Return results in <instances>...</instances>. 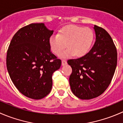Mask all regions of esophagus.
Listing matches in <instances>:
<instances>
[{
    "label": "esophagus",
    "instance_id": "34e87169",
    "mask_svg": "<svg viewBox=\"0 0 123 123\" xmlns=\"http://www.w3.org/2000/svg\"><path fill=\"white\" fill-rule=\"evenodd\" d=\"M67 64V62L65 60H62V65H65Z\"/></svg>",
    "mask_w": 123,
    "mask_h": 123
}]
</instances>
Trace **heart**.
Returning <instances> with one entry per match:
<instances>
[{"label":"heart","instance_id":"heart-1","mask_svg":"<svg viewBox=\"0 0 123 123\" xmlns=\"http://www.w3.org/2000/svg\"><path fill=\"white\" fill-rule=\"evenodd\" d=\"M93 40L94 33L90 28L69 25L61 30L58 34L52 36L49 45L56 55L61 54L67 46L68 49L61 55L62 58H69L74 55L81 57L89 52Z\"/></svg>","mask_w":123,"mask_h":123}]
</instances>
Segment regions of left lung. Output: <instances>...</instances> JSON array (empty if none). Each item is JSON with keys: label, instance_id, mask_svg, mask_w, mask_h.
<instances>
[{"label": "left lung", "instance_id": "obj_1", "mask_svg": "<svg viewBox=\"0 0 123 123\" xmlns=\"http://www.w3.org/2000/svg\"><path fill=\"white\" fill-rule=\"evenodd\" d=\"M96 41L85 56L69 59L72 73L69 81L72 92L81 99L100 96L111 83L117 64V49L112 38L104 28L94 25Z\"/></svg>", "mask_w": 123, "mask_h": 123}]
</instances>
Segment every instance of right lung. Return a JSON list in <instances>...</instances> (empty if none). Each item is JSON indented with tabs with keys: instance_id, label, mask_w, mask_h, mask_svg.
<instances>
[{
	"instance_id": "obj_1",
	"label": "right lung",
	"mask_w": 123,
	"mask_h": 123,
	"mask_svg": "<svg viewBox=\"0 0 123 123\" xmlns=\"http://www.w3.org/2000/svg\"><path fill=\"white\" fill-rule=\"evenodd\" d=\"M54 30L44 23H33L15 34L7 51L6 67L11 80L23 95L40 99L50 93L52 74L61 61L50 51Z\"/></svg>"
}]
</instances>
